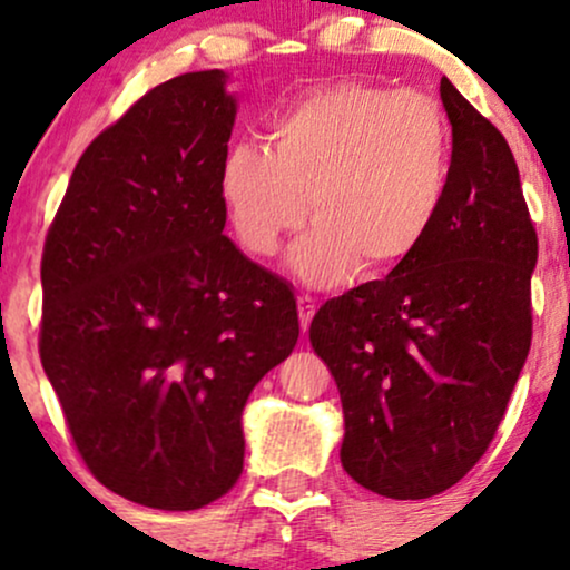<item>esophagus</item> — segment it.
I'll use <instances>...</instances> for the list:
<instances>
[{
  "instance_id": "obj_1",
  "label": "esophagus",
  "mask_w": 570,
  "mask_h": 570,
  "mask_svg": "<svg viewBox=\"0 0 570 570\" xmlns=\"http://www.w3.org/2000/svg\"><path fill=\"white\" fill-rule=\"evenodd\" d=\"M297 313H299V326H303V332H305L313 322V313H316V299L307 297V294H299V297H297Z\"/></svg>"
}]
</instances>
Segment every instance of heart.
<instances>
[{"mask_svg":"<svg viewBox=\"0 0 570 570\" xmlns=\"http://www.w3.org/2000/svg\"><path fill=\"white\" fill-rule=\"evenodd\" d=\"M453 134L417 90L337 82L307 90L267 122V147L238 141L219 166V198L254 257L316 219L292 252L311 284L394 271L434 230L450 189Z\"/></svg>","mask_w":570,"mask_h":570,"instance_id":"1","label":"heart"}]
</instances>
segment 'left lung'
<instances>
[{
	"label": "left lung",
	"mask_w": 570,
	"mask_h": 570,
	"mask_svg": "<svg viewBox=\"0 0 570 570\" xmlns=\"http://www.w3.org/2000/svg\"><path fill=\"white\" fill-rule=\"evenodd\" d=\"M440 94L453 160L434 230L311 322L343 402V469L399 501L453 488L485 455L533 335L539 238L514 155L448 77Z\"/></svg>",
	"instance_id": "1"
}]
</instances>
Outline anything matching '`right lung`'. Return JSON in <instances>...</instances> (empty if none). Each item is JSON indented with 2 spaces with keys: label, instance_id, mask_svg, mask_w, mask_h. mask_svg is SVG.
Segmentation results:
<instances>
[{
  "label": "right lung",
  "instance_id": "right-lung-1",
  "mask_svg": "<svg viewBox=\"0 0 570 570\" xmlns=\"http://www.w3.org/2000/svg\"><path fill=\"white\" fill-rule=\"evenodd\" d=\"M219 69L147 90L77 163L42 252L39 358L90 474L189 512L244 472L240 412L299 337L286 281L222 235Z\"/></svg>",
  "mask_w": 570,
  "mask_h": 570
}]
</instances>
